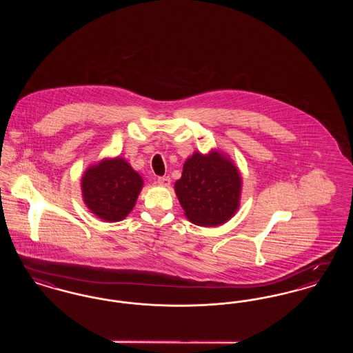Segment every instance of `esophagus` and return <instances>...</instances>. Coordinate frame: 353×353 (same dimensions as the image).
Masks as SVG:
<instances>
[{
  "mask_svg": "<svg viewBox=\"0 0 353 353\" xmlns=\"http://www.w3.org/2000/svg\"><path fill=\"white\" fill-rule=\"evenodd\" d=\"M157 184L163 185V186H169V184H170V179H169L168 176L157 177Z\"/></svg>",
  "mask_w": 353,
  "mask_h": 353,
  "instance_id": "esophagus-1",
  "label": "esophagus"
}]
</instances>
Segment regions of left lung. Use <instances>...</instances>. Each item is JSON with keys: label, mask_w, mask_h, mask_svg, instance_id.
<instances>
[{"label": "left lung", "mask_w": 353, "mask_h": 353, "mask_svg": "<svg viewBox=\"0 0 353 353\" xmlns=\"http://www.w3.org/2000/svg\"><path fill=\"white\" fill-rule=\"evenodd\" d=\"M242 180L230 160L212 152L193 153L185 161L174 190L188 219L199 226H217L233 217Z\"/></svg>", "instance_id": "obj_1"}]
</instances>
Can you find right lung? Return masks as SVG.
Wrapping results in <instances>:
<instances>
[{
	"mask_svg": "<svg viewBox=\"0 0 353 353\" xmlns=\"http://www.w3.org/2000/svg\"><path fill=\"white\" fill-rule=\"evenodd\" d=\"M143 179L124 159L103 160L84 172L82 193L87 208L99 219L117 222L134 209Z\"/></svg>",
	"mask_w": 353,
	"mask_h": 353,
	"instance_id": "obj_1",
	"label": "right lung"
}]
</instances>
